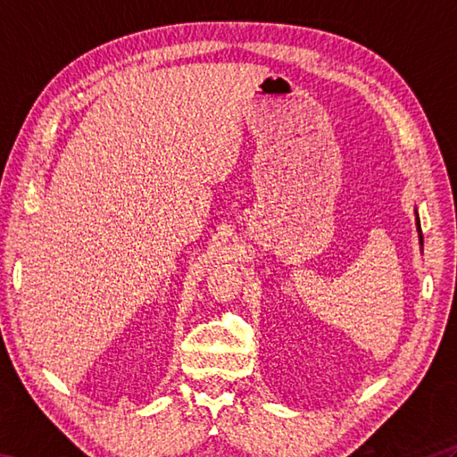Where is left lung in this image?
Masks as SVG:
<instances>
[{"label":"left lung","mask_w":457,"mask_h":457,"mask_svg":"<svg viewBox=\"0 0 457 457\" xmlns=\"http://www.w3.org/2000/svg\"><path fill=\"white\" fill-rule=\"evenodd\" d=\"M416 226H419V236H420V245H422L424 241H422V231H420V220L419 218H416Z\"/></svg>","instance_id":"left-lung-1"}]
</instances>
